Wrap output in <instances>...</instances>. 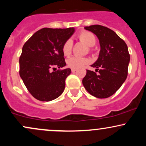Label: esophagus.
Returning a JSON list of instances; mask_svg holds the SVG:
<instances>
[{"mask_svg": "<svg viewBox=\"0 0 146 146\" xmlns=\"http://www.w3.org/2000/svg\"><path fill=\"white\" fill-rule=\"evenodd\" d=\"M76 71H77L76 68H72V69H71V71L73 72V73H75V72Z\"/></svg>", "mask_w": 146, "mask_h": 146, "instance_id": "1", "label": "esophagus"}]
</instances>
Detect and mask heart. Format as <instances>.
<instances>
[{
    "mask_svg": "<svg viewBox=\"0 0 146 146\" xmlns=\"http://www.w3.org/2000/svg\"><path fill=\"white\" fill-rule=\"evenodd\" d=\"M79 39L82 42H83L86 46L92 47L96 43V39L94 35L89 31H82L78 35ZM72 43L71 40H68L64 42L62 46V52L64 55L66 56H68L71 53L72 51ZM90 60L86 58L83 57L73 56L68 58L66 61L68 66L72 68H80L83 67L84 65L89 63Z\"/></svg>",
    "mask_w": 146,
    "mask_h": 146,
    "instance_id": "heart-1",
    "label": "heart"
}]
</instances>
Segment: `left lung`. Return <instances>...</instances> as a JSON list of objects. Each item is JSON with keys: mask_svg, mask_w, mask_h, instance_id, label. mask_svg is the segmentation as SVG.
I'll use <instances>...</instances> for the list:
<instances>
[{"mask_svg": "<svg viewBox=\"0 0 146 146\" xmlns=\"http://www.w3.org/2000/svg\"><path fill=\"white\" fill-rule=\"evenodd\" d=\"M85 29L96 35L100 44L98 60L91 65L99 74L86 70L82 84L90 95L98 98L113 95L126 80L130 54L126 44L113 30L102 25H90ZM95 70V71H96Z\"/></svg>", "mask_w": 146, "mask_h": 146, "instance_id": "obj_1", "label": "left lung"}]
</instances>
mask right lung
<instances>
[{
	"label": "right lung",
	"instance_id": "add662e5",
	"mask_svg": "<svg viewBox=\"0 0 146 146\" xmlns=\"http://www.w3.org/2000/svg\"><path fill=\"white\" fill-rule=\"evenodd\" d=\"M75 28L38 30L25 43L19 59L20 76L29 92L37 100L49 102L58 98L65 88L71 68L51 71L66 66L62 46Z\"/></svg>",
	"mask_w": 146,
	"mask_h": 146
}]
</instances>
